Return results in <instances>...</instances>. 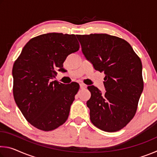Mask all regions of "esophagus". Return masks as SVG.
Returning a JSON list of instances; mask_svg holds the SVG:
<instances>
[{
  "label": "esophagus",
  "instance_id": "34e87169",
  "mask_svg": "<svg viewBox=\"0 0 157 157\" xmlns=\"http://www.w3.org/2000/svg\"><path fill=\"white\" fill-rule=\"evenodd\" d=\"M79 86H80V89H86V85L83 84V83H80V84H79Z\"/></svg>",
  "mask_w": 157,
  "mask_h": 157
}]
</instances>
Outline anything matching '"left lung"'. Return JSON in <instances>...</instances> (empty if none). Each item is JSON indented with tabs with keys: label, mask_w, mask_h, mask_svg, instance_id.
Returning a JSON list of instances; mask_svg holds the SVG:
<instances>
[{
	"label": "left lung",
	"mask_w": 157,
	"mask_h": 157,
	"mask_svg": "<svg viewBox=\"0 0 157 157\" xmlns=\"http://www.w3.org/2000/svg\"><path fill=\"white\" fill-rule=\"evenodd\" d=\"M82 51L94 68L105 74L102 94L87 87L86 106L94 125L108 132L123 129L134 118L143 90L142 63L128 42L107 34L77 35Z\"/></svg>",
	"instance_id": "1"
}]
</instances>
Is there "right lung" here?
<instances>
[{
	"label": "right lung",
	"instance_id": "1",
	"mask_svg": "<svg viewBox=\"0 0 157 157\" xmlns=\"http://www.w3.org/2000/svg\"><path fill=\"white\" fill-rule=\"evenodd\" d=\"M79 44L75 34L48 33L31 39L13 66L14 98L25 118L43 131L65 123L79 86L52 79L65 71L63 63Z\"/></svg>",
	"mask_w": 157,
	"mask_h": 157
}]
</instances>
